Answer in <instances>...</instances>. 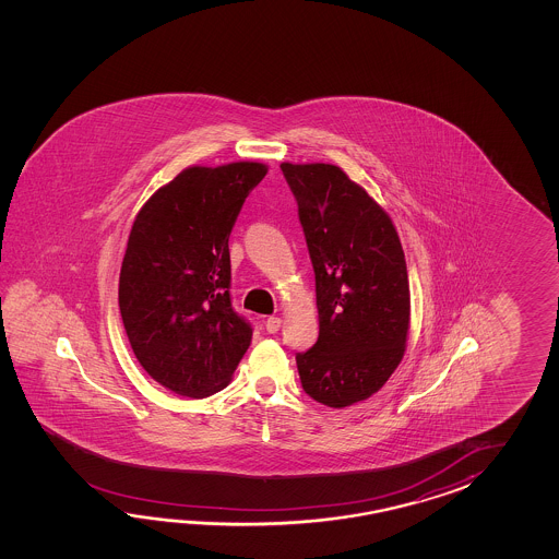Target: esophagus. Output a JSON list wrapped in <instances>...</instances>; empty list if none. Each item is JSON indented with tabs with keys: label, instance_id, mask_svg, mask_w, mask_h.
Segmentation results:
<instances>
[{
	"label": "esophagus",
	"instance_id": "esophagus-1",
	"mask_svg": "<svg viewBox=\"0 0 559 559\" xmlns=\"http://www.w3.org/2000/svg\"><path fill=\"white\" fill-rule=\"evenodd\" d=\"M280 328H282V320L280 318H267V321H265V330L270 333L280 332Z\"/></svg>",
	"mask_w": 559,
	"mask_h": 559
}]
</instances>
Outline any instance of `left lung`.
Masks as SVG:
<instances>
[{
    "label": "left lung",
    "instance_id": "left-lung-1",
    "mask_svg": "<svg viewBox=\"0 0 559 559\" xmlns=\"http://www.w3.org/2000/svg\"><path fill=\"white\" fill-rule=\"evenodd\" d=\"M316 274L318 342L297 354L304 392L342 409L368 400L404 357L409 282L390 215L332 164H282Z\"/></svg>",
    "mask_w": 559,
    "mask_h": 559
}]
</instances>
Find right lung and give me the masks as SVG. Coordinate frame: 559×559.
<instances>
[{"mask_svg": "<svg viewBox=\"0 0 559 559\" xmlns=\"http://www.w3.org/2000/svg\"><path fill=\"white\" fill-rule=\"evenodd\" d=\"M258 162L186 167L143 203L119 272V311L142 368L167 390L207 397L224 390L251 344L231 308L229 234Z\"/></svg>", "mask_w": 559, "mask_h": 559, "instance_id": "right-lung-1", "label": "right lung"}]
</instances>
